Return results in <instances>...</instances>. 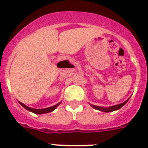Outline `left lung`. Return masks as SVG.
<instances>
[{"mask_svg": "<svg viewBox=\"0 0 148 148\" xmlns=\"http://www.w3.org/2000/svg\"><path fill=\"white\" fill-rule=\"evenodd\" d=\"M129 99H130V98H129ZM129 99H127L125 102H122V103L119 104V105H116V106H110V107H108V108H103V107H100V106H94V105H90V106H91L92 108H94V109H96V110H100V111H102V112H111V111H114V110H119V108H121L122 106H124L126 103H127V101L129 100Z\"/></svg>", "mask_w": 148, "mask_h": 148, "instance_id": "left-lung-1", "label": "left lung"}]
</instances>
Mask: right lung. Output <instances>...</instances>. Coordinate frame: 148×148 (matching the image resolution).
I'll use <instances>...</instances> for the list:
<instances>
[{"label":"right lung","mask_w":148,"mask_h":148,"mask_svg":"<svg viewBox=\"0 0 148 148\" xmlns=\"http://www.w3.org/2000/svg\"><path fill=\"white\" fill-rule=\"evenodd\" d=\"M18 102H19V103L21 104V106L24 108H26V110H28L29 111H31V112L34 113V114H46V113L51 112V111H53V110H54V109H55L56 108L58 107L60 104L61 103V102H59L58 104H57V105H55V106H51V107H49V108H46L34 109V108H30V107H28V106H26V105H24V104L22 103V102H19V101H18Z\"/></svg>","instance_id":"right-lung-1"}]
</instances>
